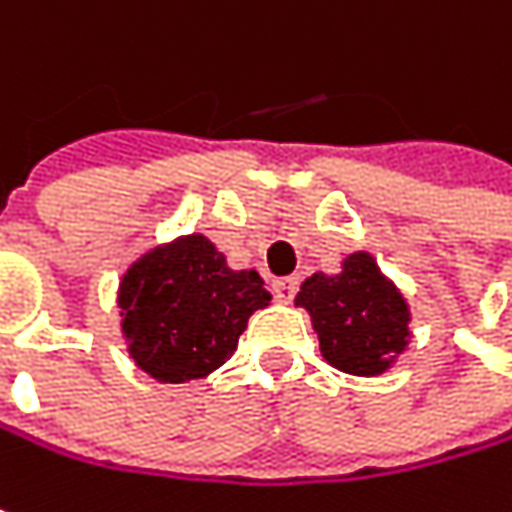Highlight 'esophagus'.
Wrapping results in <instances>:
<instances>
[{
	"label": "esophagus",
	"mask_w": 512,
	"mask_h": 512,
	"mask_svg": "<svg viewBox=\"0 0 512 512\" xmlns=\"http://www.w3.org/2000/svg\"><path fill=\"white\" fill-rule=\"evenodd\" d=\"M297 285H300V279H297V276H279V279H274L276 300L291 303V300H294V294H297Z\"/></svg>",
	"instance_id": "obj_1"
}]
</instances>
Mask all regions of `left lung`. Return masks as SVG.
Masks as SVG:
<instances>
[{
	"label": "left lung",
	"instance_id": "left-lung-1",
	"mask_svg": "<svg viewBox=\"0 0 512 512\" xmlns=\"http://www.w3.org/2000/svg\"><path fill=\"white\" fill-rule=\"evenodd\" d=\"M294 303L311 314L323 358L349 376H382L411 341L408 300L364 250L341 274H311Z\"/></svg>",
	"mask_w": 512,
	"mask_h": 512
}]
</instances>
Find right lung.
I'll return each instance as SVG.
<instances>
[{
	"instance_id": "right-lung-1",
	"label": "right lung",
	"mask_w": 512,
	"mask_h": 512,
	"mask_svg": "<svg viewBox=\"0 0 512 512\" xmlns=\"http://www.w3.org/2000/svg\"><path fill=\"white\" fill-rule=\"evenodd\" d=\"M271 291L256 271H233L201 233L142 253L119 282L122 335L151 379H206L238 347V335Z\"/></svg>"
}]
</instances>
